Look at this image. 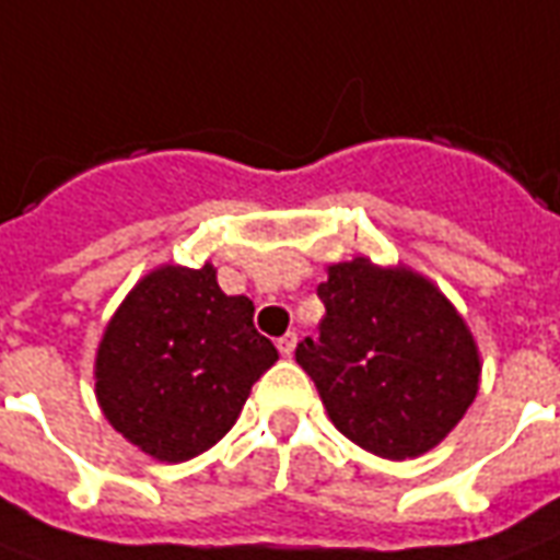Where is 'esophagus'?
I'll return each mask as SVG.
<instances>
[{
  "mask_svg": "<svg viewBox=\"0 0 560 560\" xmlns=\"http://www.w3.org/2000/svg\"><path fill=\"white\" fill-rule=\"evenodd\" d=\"M295 346H298V334H295V330H285L283 337L277 340V349H280V354H283V358H292V352H295Z\"/></svg>",
  "mask_w": 560,
  "mask_h": 560,
  "instance_id": "34e87169",
  "label": "esophagus"
}]
</instances>
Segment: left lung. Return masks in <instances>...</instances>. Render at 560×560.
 Instances as JSON below:
<instances>
[{"mask_svg":"<svg viewBox=\"0 0 560 560\" xmlns=\"http://www.w3.org/2000/svg\"><path fill=\"white\" fill-rule=\"evenodd\" d=\"M325 319L295 361L316 382L334 427L385 459L432 451L480 387V354L442 289L406 265L366 256L328 265Z\"/></svg>","mask_w":560,"mask_h":560,"instance_id":"left-lung-1","label":"left lung"}]
</instances>
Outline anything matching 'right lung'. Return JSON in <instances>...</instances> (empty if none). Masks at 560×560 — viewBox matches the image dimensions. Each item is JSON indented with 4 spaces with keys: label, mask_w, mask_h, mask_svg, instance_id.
Instances as JSON below:
<instances>
[{
    "label": "right lung",
    "mask_w": 560,
    "mask_h": 560,
    "mask_svg": "<svg viewBox=\"0 0 560 560\" xmlns=\"http://www.w3.org/2000/svg\"><path fill=\"white\" fill-rule=\"evenodd\" d=\"M275 361V342L253 325V301L226 295L214 265H161L113 313L95 394L130 444L158 463H185L232 430Z\"/></svg>",
    "instance_id": "obj_1"
}]
</instances>
